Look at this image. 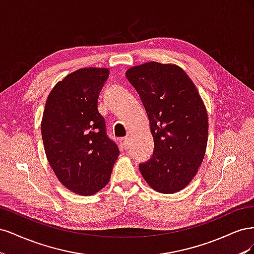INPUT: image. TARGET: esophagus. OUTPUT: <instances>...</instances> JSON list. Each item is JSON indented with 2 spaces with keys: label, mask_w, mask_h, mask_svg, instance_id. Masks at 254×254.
Listing matches in <instances>:
<instances>
[{
  "label": "esophagus",
  "mask_w": 254,
  "mask_h": 254,
  "mask_svg": "<svg viewBox=\"0 0 254 254\" xmlns=\"http://www.w3.org/2000/svg\"><path fill=\"white\" fill-rule=\"evenodd\" d=\"M123 145H124L125 149H128L130 147V137L129 136L125 137L124 141H123Z\"/></svg>",
  "instance_id": "obj_1"
}]
</instances>
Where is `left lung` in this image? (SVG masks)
<instances>
[{"instance_id": "obj_1", "label": "left lung", "mask_w": 254, "mask_h": 254, "mask_svg": "<svg viewBox=\"0 0 254 254\" xmlns=\"http://www.w3.org/2000/svg\"><path fill=\"white\" fill-rule=\"evenodd\" d=\"M129 82L139 93L155 142L152 158L140 164L148 186L162 194L187 188L200 167L209 121L204 103L189 75L174 64L131 66Z\"/></svg>"}]
</instances>
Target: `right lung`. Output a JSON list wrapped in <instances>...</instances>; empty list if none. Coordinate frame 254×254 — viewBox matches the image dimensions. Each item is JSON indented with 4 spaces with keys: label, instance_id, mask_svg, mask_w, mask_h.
<instances>
[{
    "label": "right lung",
    "instance_id": "add662e5",
    "mask_svg": "<svg viewBox=\"0 0 254 254\" xmlns=\"http://www.w3.org/2000/svg\"><path fill=\"white\" fill-rule=\"evenodd\" d=\"M108 76L107 67H83L66 75L50 92L43 111L41 134L49 163L63 186L82 196L107 186L120 155L97 109Z\"/></svg>",
    "mask_w": 254,
    "mask_h": 254
}]
</instances>
